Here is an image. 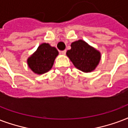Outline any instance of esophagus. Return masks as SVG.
I'll list each match as a JSON object with an SVG mask.
<instances>
[{
	"mask_svg": "<svg viewBox=\"0 0 128 128\" xmlns=\"http://www.w3.org/2000/svg\"><path fill=\"white\" fill-rule=\"evenodd\" d=\"M66 50H63V51L60 52V54H62V55H65V54H66Z\"/></svg>",
	"mask_w": 128,
	"mask_h": 128,
	"instance_id": "34e87169",
	"label": "esophagus"
}]
</instances>
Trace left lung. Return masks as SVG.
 <instances>
[{
  "label": "left lung",
  "mask_w": 128,
  "mask_h": 128,
  "mask_svg": "<svg viewBox=\"0 0 128 128\" xmlns=\"http://www.w3.org/2000/svg\"><path fill=\"white\" fill-rule=\"evenodd\" d=\"M70 46L66 56L77 69L86 73L95 70L101 58L99 50L82 40L74 42Z\"/></svg>",
  "instance_id": "obj_1"
}]
</instances>
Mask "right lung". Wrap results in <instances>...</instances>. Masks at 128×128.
<instances>
[{
	"instance_id": "add662e5",
	"label": "right lung",
	"mask_w": 128,
	"mask_h": 128,
	"mask_svg": "<svg viewBox=\"0 0 128 128\" xmlns=\"http://www.w3.org/2000/svg\"><path fill=\"white\" fill-rule=\"evenodd\" d=\"M58 54L55 47L51 46L49 44L43 43L27 58L28 67L37 74L40 75L48 72L52 68Z\"/></svg>"
}]
</instances>
